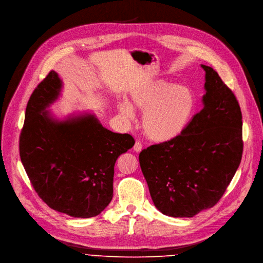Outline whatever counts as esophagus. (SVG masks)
Wrapping results in <instances>:
<instances>
[{
    "label": "esophagus",
    "mask_w": 263,
    "mask_h": 263,
    "mask_svg": "<svg viewBox=\"0 0 263 263\" xmlns=\"http://www.w3.org/2000/svg\"><path fill=\"white\" fill-rule=\"evenodd\" d=\"M133 150L135 151V152H140L141 150H142V146H141V144H140V142L139 141H136L135 142V144H134V147H133Z\"/></svg>",
    "instance_id": "1"
}]
</instances>
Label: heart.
Returning <instances> with one entry per match:
<instances>
[{
  "mask_svg": "<svg viewBox=\"0 0 263 263\" xmlns=\"http://www.w3.org/2000/svg\"><path fill=\"white\" fill-rule=\"evenodd\" d=\"M196 99L187 86L163 80L142 82L129 92V103L119 102L117 111L133 121L137 110L142 115V129L149 139L168 142L180 136L192 119Z\"/></svg>",
  "mask_w": 263,
  "mask_h": 263,
  "instance_id": "1",
  "label": "heart"
}]
</instances>
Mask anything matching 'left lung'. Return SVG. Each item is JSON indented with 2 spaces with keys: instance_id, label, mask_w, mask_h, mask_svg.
<instances>
[{
  "instance_id": "left-lung-1",
  "label": "left lung",
  "mask_w": 263,
  "mask_h": 263,
  "mask_svg": "<svg viewBox=\"0 0 263 263\" xmlns=\"http://www.w3.org/2000/svg\"><path fill=\"white\" fill-rule=\"evenodd\" d=\"M205 71L203 108L184 132L139 154L154 205L171 217H193L216 204L240 164L242 114L213 68Z\"/></svg>"
}]
</instances>
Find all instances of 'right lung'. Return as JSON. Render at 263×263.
<instances>
[{
	"label": "right lung",
	"instance_id": "add662e5",
	"mask_svg": "<svg viewBox=\"0 0 263 263\" xmlns=\"http://www.w3.org/2000/svg\"><path fill=\"white\" fill-rule=\"evenodd\" d=\"M63 83L50 71L35 88L20 136V156L37 195L51 209L71 217L101 214L113 197L114 164L131 149L130 134L114 133L94 114L58 119L47 111Z\"/></svg>",
	"mask_w": 263,
	"mask_h": 263
}]
</instances>
